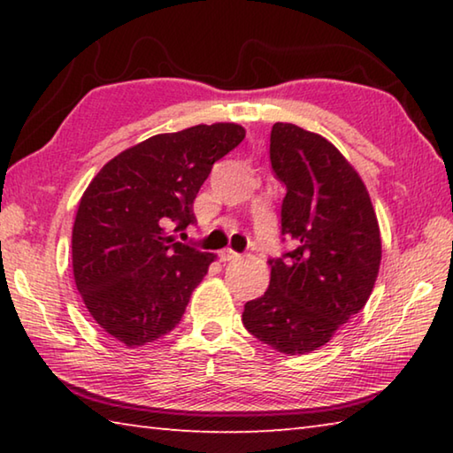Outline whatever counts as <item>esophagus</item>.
Segmentation results:
<instances>
[{
	"mask_svg": "<svg viewBox=\"0 0 453 453\" xmlns=\"http://www.w3.org/2000/svg\"><path fill=\"white\" fill-rule=\"evenodd\" d=\"M219 259L221 262H235V259H240V254H235L234 250H224L219 251Z\"/></svg>",
	"mask_w": 453,
	"mask_h": 453,
	"instance_id": "obj_1",
	"label": "esophagus"
}]
</instances>
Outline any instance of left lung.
Instances as JSON below:
<instances>
[{"label":"left lung","mask_w":453,"mask_h":453,"mask_svg":"<svg viewBox=\"0 0 453 453\" xmlns=\"http://www.w3.org/2000/svg\"><path fill=\"white\" fill-rule=\"evenodd\" d=\"M270 159L286 186L281 235L291 250L270 259V288L245 303L242 321L281 354H310L370 300L380 226L362 178L326 137L278 121Z\"/></svg>","instance_id":"left-lung-1"}]
</instances>
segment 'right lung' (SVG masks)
<instances>
[{
	"instance_id": "1",
	"label": "right lung",
	"mask_w": 453,
	"mask_h": 453,
	"mask_svg": "<svg viewBox=\"0 0 453 453\" xmlns=\"http://www.w3.org/2000/svg\"><path fill=\"white\" fill-rule=\"evenodd\" d=\"M237 124L159 134L107 162L80 199L73 280L104 332L137 348L180 324L213 254L175 242L194 224V199L213 164L242 143Z\"/></svg>"
}]
</instances>
